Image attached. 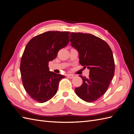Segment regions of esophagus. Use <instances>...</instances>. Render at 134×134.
I'll return each mask as SVG.
<instances>
[{"label": "esophagus", "mask_w": 134, "mask_h": 134, "mask_svg": "<svg viewBox=\"0 0 134 134\" xmlns=\"http://www.w3.org/2000/svg\"><path fill=\"white\" fill-rule=\"evenodd\" d=\"M67 76L68 77V78H70V79H72V78H74V75L70 74H68L67 75Z\"/></svg>", "instance_id": "1"}]
</instances>
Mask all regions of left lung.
Instances as JSON below:
<instances>
[{"label":"left lung","mask_w":134,"mask_h":134,"mask_svg":"<svg viewBox=\"0 0 134 134\" xmlns=\"http://www.w3.org/2000/svg\"><path fill=\"white\" fill-rule=\"evenodd\" d=\"M70 41L79 52V63L90 69L88 78L80 75L83 84L75 92L86 102H94L106 93L114 75L112 51L106 42L90 34L72 32Z\"/></svg>","instance_id":"obj_1"}]
</instances>
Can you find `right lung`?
<instances>
[{
    "mask_svg": "<svg viewBox=\"0 0 134 134\" xmlns=\"http://www.w3.org/2000/svg\"><path fill=\"white\" fill-rule=\"evenodd\" d=\"M70 32L47 31L32 38L22 55L20 71L25 90L39 103L47 102L58 91L65 76L49 71L48 62L69 42Z\"/></svg>",
    "mask_w": 134,
    "mask_h": 134,
    "instance_id": "right-lung-1",
    "label": "right lung"
}]
</instances>
